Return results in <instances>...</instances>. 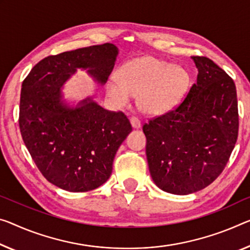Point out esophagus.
Instances as JSON below:
<instances>
[{
  "instance_id": "34e87169",
  "label": "esophagus",
  "mask_w": 250,
  "mask_h": 250,
  "mask_svg": "<svg viewBox=\"0 0 250 250\" xmlns=\"http://www.w3.org/2000/svg\"><path fill=\"white\" fill-rule=\"evenodd\" d=\"M129 122H130V124H132V127H133V128H135V129L141 128L142 123H141L140 120H138V118L132 117V118H130V120H129Z\"/></svg>"
}]
</instances>
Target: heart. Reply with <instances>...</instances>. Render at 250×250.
<instances>
[{"label":"heart","instance_id":"b5f03b06","mask_svg":"<svg viewBox=\"0 0 250 250\" xmlns=\"http://www.w3.org/2000/svg\"><path fill=\"white\" fill-rule=\"evenodd\" d=\"M118 77L107 83L108 97L117 106H125L133 95L144 113L160 115L178 105L190 83L186 69L163 59L146 56L123 63Z\"/></svg>","mask_w":250,"mask_h":250}]
</instances>
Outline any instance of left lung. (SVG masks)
Here are the masks:
<instances>
[{
    "label": "left lung",
    "mask_w": 250,
    "mask_h": 250,
    "mask_svg": "<svg viewBox=\"0 0 250 250\" xmlns=\"http://www.w3.org/2000/svg\"><path fill=\"white\" fill-rule=\"evenodd\" d=\"M197 83L183 102L143 126L149 173L161 190L186 195L216 180L238 137L236 86L206 57H191Z\"/></svg>",
    "instance_id": "8db88e82"
}]
</instances>
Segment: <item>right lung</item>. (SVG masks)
Instances as JSON below:
<instances>
[{
  "label": "right lung",
  "mask_w": 250,
  "mask_h": 250,
  "mask_svg": "<svg viewBox=\"0 0 250 250\" xmlns=\"http://www.w3.org/2000/svg\"><path fill=\"white\" fill-rule=\"evenodd\" d=\"M118 55L113 43L49 56L22 83L21 135L42 175L70 192H86L109 179L121 144L132 132L122 112H109L91 97L70 105L62 86L78 69L104 86Z\"/></svg>",
  "instance_id": "obj_1"
}]
</instances>
